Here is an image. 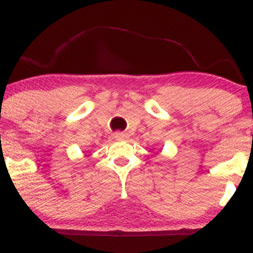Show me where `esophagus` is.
Listing matches in <instances>:
<instances>
[{
    "mask_svg": "<svg viewBox=\"0 0 253 253\" xmlns=\"http://www.w3.org/2000/svg\"><path fill=\"white\" fill-rule=\"evenodd\" d=\"M114 138L117 139V140H125V139L128 138V135L124 132H117L114 133Z\"/></svg>",
    "mask_w": 253,
    "mask_h": 253,
    "instance_id": "obj_1",
    "label": "esophagus"
}]
</instances>
